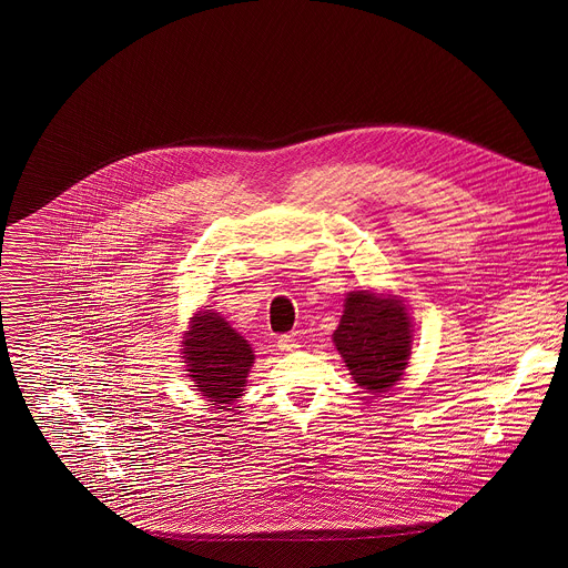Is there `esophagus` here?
<instances>
[{
	"label": "esophagus",
	"instance_id": "34e87169",
	"mask_svg": "<svg viewBox=\"0 0 568 568\" xmlns=\"http://www.w3.org/2000/svg\"><path fill=\"white\" fill-rule=\"evenodd\" d=\"M277 348H280V351H284V353H291V351H297V348H300V344L295 341V336L284 334V336H280V338H277Z\"/></svg>",
	"mask_w": 568,
	"mask_h": 568
}]
</instances>
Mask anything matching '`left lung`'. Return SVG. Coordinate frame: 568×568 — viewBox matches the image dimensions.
I'll return each instance as SVG.
<instances>
[{
  "label": "left lung",
  "mask_w": 568,
  "mask_h": 568,
  "mask_svg": "<svg viewBox=\"0 0 568 568\" xmlns=\"http://www.w3.org/2000/svg\"><path fill=\"white\" fill-rule=\"evenodd\" d=\"M412 318L403 300L353 291L344 300L334 344L341 351L353 381L371 394L396 385L412 355Z\"/></svg>",
  "instance_id": "8db88e82"
}]
</instances>
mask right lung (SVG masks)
Instances as JSON below:
<instances>
[{
	"mask_svg": "<svg viewBox=\"0 0 568 568\" xmlns=\"http://www.w3.org/2000/svg\"><path fill=\"white\" fill-rule=\"evenodd\" d=\"M209 307V305H206ZM183 359L195 389L217 409H226L245 392L254 351L215 310H200L183 341Z\"/></svg>",
	"mask_w": 568,
	"mask_h": 568,
	"instance_id": "obj_1",
	"label": "right lung"
}]
</instances>
